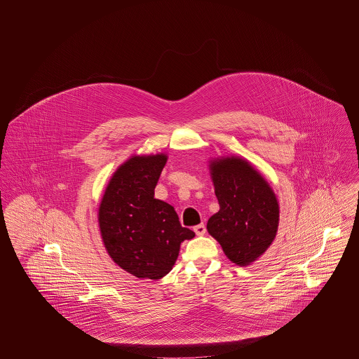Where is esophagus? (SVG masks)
I'll return each mask as SVG.
<instances>
[{"instance_id": "esophagus-1", "label": "esophagus", "mask_w": 359, "mask_h": 359, "mask_svg": "<svg viewBox=\"0 0 359 359\" xmlns=\"http://www.w3.org/2000/svg\"><path fill=\"white\" fill-rule=\"evenodd\" d=\"M194 231L196 233V236H205V226L203 223H201V224H198V226H195L194 227Z\"/></svg>"}]
</instances>
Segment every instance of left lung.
Masks as SVG:
<instances>
[{
  "instance_id": "obj_1",
  "label": "left lung",
  "mask_w": 359,
  "mask_h": 359,
  "mask_svg": "<svg viewBox=\"0 0 359 359\" xmlns=\"http://www.w3.org/2000/svg\"><path fill=\"white\" fill-rule=\"evenodd\" d=\"M219 211L208 222V233L224 255L239 266L249 265L273 242L278 203L265 179L245 160L226 157L211 163Z\"/></svg>"
}]
</instances>
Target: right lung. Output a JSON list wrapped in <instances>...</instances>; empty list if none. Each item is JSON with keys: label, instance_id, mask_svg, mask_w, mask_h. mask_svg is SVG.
Listing matches in <instances>:
<instances>
[{"label": "right lung", "instance_id": "1", "mask_svg": "<svg viewBox=\"0 0 359 359\" xmlns=\"http://www.w3.org/2000/svg\"><path fill=\"white\" fill-rule=\"evenodd\" d=\"M165 154L135 156L113 175L98 222L109 256L136 277L158 280L171 272L180 243L195 233L179 222L171 205L154 199Z\"/></svg>", "mask_w": 359, "mask_h": 359}]
</instances>
